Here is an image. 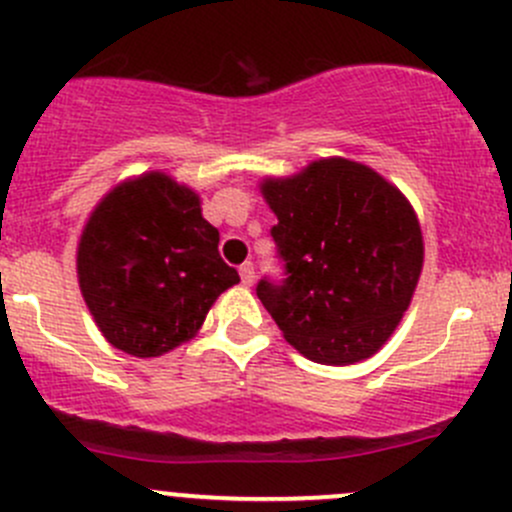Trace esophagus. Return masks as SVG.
<instances>
[{
	"label": "esophagus",
	"mask_w": 512,
	"mask_h": 512,
	"mask_svg": "<svg viewBox=\"0 0 512 512\" xmlns=\"http://www.w3.org/2000/svg\"><path fill=\"white\" fill-rule=\"evenodd\" d=\"M240 280L245 287L255 285V267H252V262H245V265L240 267Z\"/></svg>",
	"instance_id": "1"
}]
</instances>
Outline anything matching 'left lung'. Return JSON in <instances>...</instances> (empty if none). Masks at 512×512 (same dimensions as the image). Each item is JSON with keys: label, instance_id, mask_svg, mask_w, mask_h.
Masks as SVG:
<instances>
[{"label": "left lung", "instance_id": "left-lung-1", "mask_svg": "<svg viewBox=\"0 0 512 512\" xmlns=\"http://www.w3.org/2000/svg\"><path fill=\"white\" fill-rule=\"evenodd\" d=\"M260 193L277 218L272 237L287 280H262L257 297L282 337L317 364L374 356L399 327L423 270L414 205L374 168L342 156L267 175Z\"/></svg>", "mask_w": 512, "mask_h": 512}]
</instances>
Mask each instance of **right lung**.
I'll use <instances>...</instances> for the list:
<instances>
[{
    "mask_svg": "<svg viewBox=\"0 0 512 512\" xmlns=\"http://www.w3.org/2000/svg\"><path fill=\"white\" fill-rule=\"evenodd\" d=\"M200 203L198 190L148 170L113 185L86 218L76 277L111 347L141 359L183 347L215 299L240 282Z\"/></svg>",
    "mask_w": 512,
    "mask_h": 512,
    "instance_id": "add662e5",
    "label": "right lung"
}]
</instances>
